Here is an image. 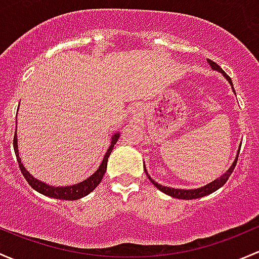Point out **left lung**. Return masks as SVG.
I'll return each mask as SVG.
<instances>
[{
    "label": "left lung",
    "mask_w": 259,
    "mask_h": 259,
    "mask_svg": "<svg viewBox=\"0 0 259 259\" xmlns=\"http://www.w3.org/2000/svg\"><path fill=\"white\" fill-rule=\"evenodd\" d=\"M208 63L210 65V67L213 68V70L221 72V73H223V76H225L226 78H227V81L229 82V83L232 84L231 77H229L228 74L226 73V72L223 71L222 68H221L220 66L217 65V63L213 62V61H210V60H208ZM232 89H233V84H232ZM233 91H234V89H233ZM238 154H239V152H238V153H237V157H236V159H234L233 164H232V166H231V168H229L227 172L225 173V175L221 176L220 178H217V180L213 181V182H210L209 185H206V186H204V187L197 188V189H178V188L166 187V186H161V185H158V183H157V182H154V181L152 180L151 177H149L147 170H146V173H147L148 180L151 181V182L153 183V185L156 186V187L158 188L159 191H162V192H163V193L168 194V196L173 197V198H180V199H196V198H201V197L207 196V194H209V193H213V192L217 191L218 188H221L223 185H225L226 182H227V180H228L229 177H231L232 172H233L234 167H236L237 161H238Z\"/></svg>",
    "instance_id": "obj_1"
}]
</instances>
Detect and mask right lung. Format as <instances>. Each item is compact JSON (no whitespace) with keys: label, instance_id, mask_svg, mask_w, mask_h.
<instances>
[{"label":"right lung","instance_id":"right-lung-1","mask_svg":"<svg viewBox=\"0 0 259 259\" xmlns=\"http://www.w3.org/2000/svg\"><path fill=\"white\" fill-rule=\"evenodd\" d=\"M119 135L116 133V135L112 137V142L110 148H108L107 153H106L105 158H103L102 163H101L100 168L96 170L90 178L84 180L83 182L77 183V185L73 186H67V187H52V186L46 185V183L41 182V181L36 180L33 178L30 173L26 170L23 164L21 163V158L18 157V149H17V136L15 133V137H13V148H15V153L16 157H17V162H18V167H20L21 172H22L23 177L26 178V181L28 182V185L31 186L34 191L39 192L41 194H45L47 197H52V198H57V199H65V201H76V199L82 198V197L87 196V194L91 193L96 187L98 186V183L102 181L103 175L106 173V168H107V161L108 157H110L112 149H113V146L116 145L117 141H118Z\"/></svg>","mask_w":259,"mask_h":259}]
</instances>
